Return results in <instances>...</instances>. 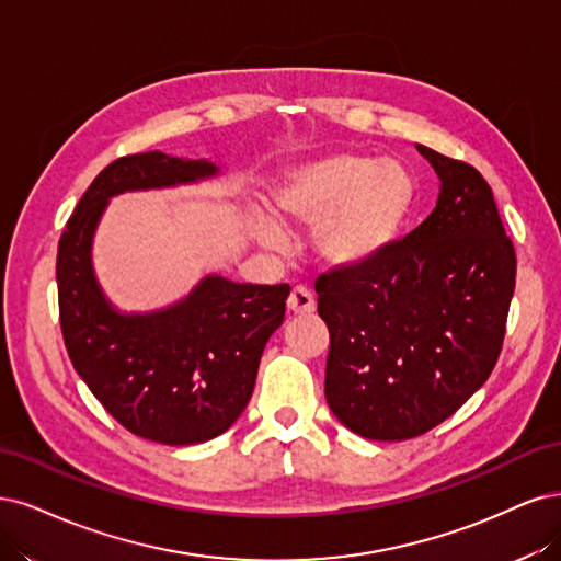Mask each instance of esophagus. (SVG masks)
<instances>
[{"label": "esophagus", "instance_id": "34e87169", "mask_svg": "<svg viewBox=\"0 0 561 561\" xmlns=\"http://www.w3.org/2000/svg\"><path fill=\"white\" fill-rule=\"evenodd\" d=\"M286 307H288V312L302 317V314H312L314 312L317 300H314L310 288L296 286L294 291H291V296H288V300H286Z\"/></svg>", "mask_w": 561, "mask_h": 561}]
</instances>
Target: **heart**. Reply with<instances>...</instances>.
<instances>
[{
  "mask_svg": "<svg viewBox=\"0 0 561 561\" xmlns=\"http://www.w3.org/2000/svg\"><path fill=\"white\" fill-rule=\"evenodd\" d=\"M417 205V184L396 160L333 153L282 174L273 191L275 214L288 228H314L317 254L333 267H366L396 247ZM259 240L284 247L277 224L261 219Z\"/></svg>",
  "mask_w": 561,
  "mask_h": 561,
  "instance_id": "obj_1",
  "label": "heart"
}]
</instances>
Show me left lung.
<instances>
[{
  "label": "left lung",
  "instance_id": "obj_1",
  "mask_svg": "<svg viewBox=\"0 0 561 561\" xmlns=\"http://www.w3.org/2000/svg\"><path fill=\"white\" fill-rule=\"evenodd\" d=\"M440 179L428 219L379 261L314 282L327 321V401L350 431L408 440L492 375L515 291V247L484 176L417 144Z\"/></svg>",
  "mask_w": 561,
  "mask_h": 561
}]
</instances>
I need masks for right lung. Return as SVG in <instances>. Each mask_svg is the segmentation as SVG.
Listing matches in <instances>:
<instances>
[{"label":"right lung","instance_id":"right-lung-1","mask_svg":"<svg viewBox=\"0 0 561 561\" xmlns=\"http://www.w3.org/2000/svg\"><path fill=\"white\" fill-rule=\"evenodd\" d=\"M216 172L207 160L160 151L123 156L88 186L58 244L60 329L71 366L121 426L162 445L211 440L240 417L291 286L211 275L168 310L121 314L100 291L90 244L112 195Z\"/></svg>","mask_w":561,"mask_h":561}]
</instances>
